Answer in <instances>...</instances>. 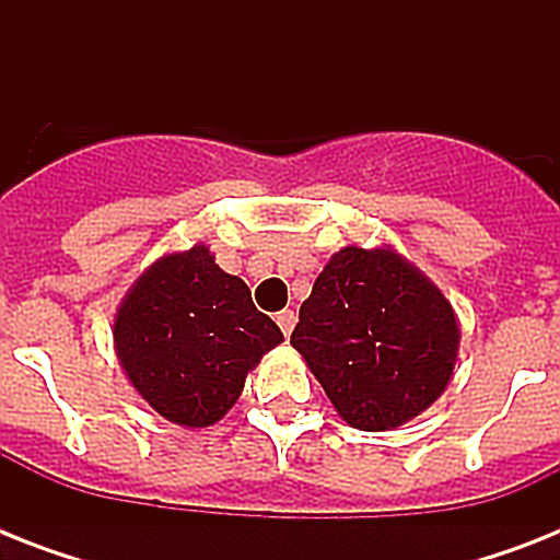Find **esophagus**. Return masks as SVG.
Segmentation results:
<instances>
[{"label": "esophagus", "mask_w": 560, "mask_h": 560, "mask_svg": "<svg viewBox=\"0 0 560 560\" xmlns=\"http://www.w3.org/2000/svg\"><path fill=\"white\" fill-rule=\"evenodd\" d=\"M276 323H279V328L284 331V337H290L293 328H296V314H293V311H281V314L276 316Z\"/></svg>", "instance_id": "34e87169"}]
</instances>
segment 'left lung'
Returning a JSON list of instances; mask_svg holds the SVG:
<instances>
[{
  "label": "left lung",
  "instance_id": "obj_1",
  "mask_svg": "<svg viewBox=\"0 0 560 560\" xmlns=\"http://www.w3.org/2000/svg\"><path fill=\"white\" fill-rule=\"evenodd\" d=\"M459 340V316L430 276L389 244H351L314 281L290 346L346 424L386 433L442 398Z\"/></svg>",
  "mask_w": 560,
  "mask_h": 560
}]
</instances>
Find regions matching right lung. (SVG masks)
<instances>
[{"label":"right lung","mask_w":560,"mask_h":560,"mask_svg":"<svg viewBox=\"0 0 560 560\" xmlns=\"http://www.w3.org/2000/svg\"><path fill=\"white\" fill-rule=\"evenodd\" d=\"M279 325L206 244L165 253L133 281L113 319L118 366L153 412L200 430L235 407Z\"/></svg>","instance_id":"add662e5"}]
</instances>
